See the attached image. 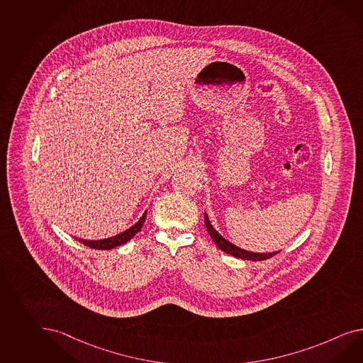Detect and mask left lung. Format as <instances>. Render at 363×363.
I'll use <instances>...</instances> for the list:
<instances>
[{"label": "left lung", "mask_w": 363, "mask_h": 363, "mask_svg": "<svg viewBox=\"0 0 363 363\" xmlns=\"http://www.w3.org/2000/svg\"><path fill=\"white\" fill-rule=\"evenodd\" d=\"M204 221L205 226H206V230L209 233V235L212 237L214 243L223 251V252H228L235 258H241V259L247 260H264L267 258H271L272 255L278 254L279 251H272V252H255V251L245 250L238 247L237 245H234L230 241H228L225 237H223L220 233L217 232L213 228V225L209 221V217L206 212H204Z\"/></svg>", "instance_id": "obj_1"}]
</instances>
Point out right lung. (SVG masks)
Listing matches in <instances>:
<instances>
[{"instance_id": "1", "label": "right lung", "mask_w": 363, "mask_h": 363, "mask_svg": "<svg viewBox=\"0 0 363 363\" xmlns=\"http://www.w3.org/2000/svg\"><path fill=\"white\" fill-rule=\"evenodd\" d=\"M146 213H147V212H145V213L142 214L140 220L134 223V225H131L129 229L118 233V234H116V235H113V237H109V238H103V240H83V238H76V237H74V238L80 242V243H83L85 246H89V247H92V249H97V250H111V249H114V247H117V246H121L123 243L130 241L131 238H133L137 233L140 232V228L143 226L145 220H146Z\"/></svg>"}]
</instances>
